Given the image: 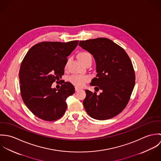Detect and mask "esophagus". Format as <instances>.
<instances>
[{"label":"esophagus","instance_id":"obj_1","mask_svg":"<svg viewBox=\"0 0 161 161\" xmlns=\"http://www.w3.org/2000/svg\"><path fill=\"white\" fill-rule=\"evenodd\" d=\"M80 90H81L80 89H79V88H78V87H75V91H76V92H78L79 91H80Z\"/></svg>","mask_w":161,"mask_h":161}]
</instances>
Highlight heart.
Returning <instances> with one entry per match:
<instances>
[{"label":"heart","instance_id":"b5f03b06","mask_svg":"<svg viewBox=\"0 0 161 161\" xmlns=\"http://www.w3.org/2000/svg\"><path fill=\"white\" fill-rule=\"evenodd\" d=\"M78 59L84 64H86L88 63H92V57L91 54L87 51H81L77 54ZM68 62H67L65 68H67ZM91 77L88 75H72L69 78L70 82L74 86L82 87L85 84L89 82Z\"/></svg>","mask_w":161,"mask_h":161}]
</instances>
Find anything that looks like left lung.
<instances>
[{"label":"left lung","instance_id":"obj_1","mask_svg":"<svg viewBox=\"0 0 161 161\" xmlns=\"http://www.w3.org/2000/svg\"><path fill=\"white\" fill-rule=\"evenodd\" d=\"M79 45L94 58L97 74L90 85L95 86V91H102L99 95L86 91V111L96 119L112 118L126 107L135 87L131 59L121 47L106 38L80 41Z\"/></svg>","mask_w":161,"mask_h":161}]
</instances>
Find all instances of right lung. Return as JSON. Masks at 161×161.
Masks as SVG:
<instances>
[{
    "mask_svg": "<svg viewBox=\"0 0 161 161\" xmlns=\"http://www.w3.org/2000/svg\"><path fill=\"white\" fill-rule=\"evenodd\" d=\"M78 42H42L32 46L23 58L19 72L22 98L28 108L42 119L55 121L66 112V99L75 92L74 86L69 82H63L59 89L51 86L62 77L67 58Z\"/></svg>",
    "mask_w": 161,
    "mask_h": 161,
    "instance_id": "1",
    "label": "right lung"
}]
</instances>
